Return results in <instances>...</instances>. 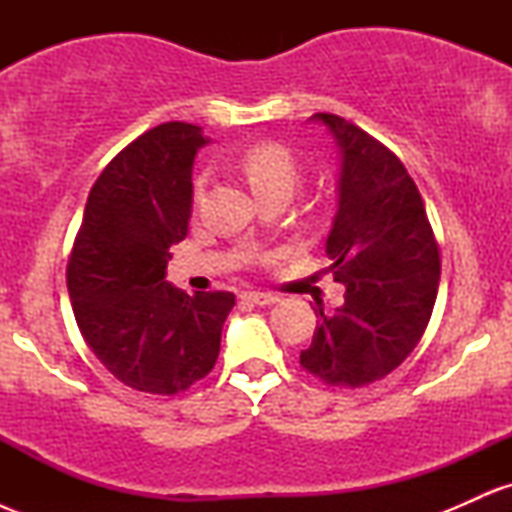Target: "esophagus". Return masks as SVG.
I'll return each mask as SVG.
<instances>
[{"instance_id": "34e87169", "label": "esophagus", "mask_w": 512, "mask_h": 512, "mask_svg": "<svg viewBox=\"0 0 512 512\" xmlns=\"http://www.w3.org/2000/svg\"><path fill=\"white\" fill-rule=\"evenodd\" d=\"M240 298L255 305H274L279 301V296H274V293H264V291H245Z\"/></svg>"}]
</instances>
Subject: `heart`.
<instances>
[{
	"mask_svg": "<svg viewBox=\"0 0 512 512\" xmlns=\"http://www.w3.org/2000/svg\"><path fill=\"white\" fill-rule=\"evenodd\" d=\"M240 170L245 173V178L250 180L255 195L269 190H289L301 180L296 161L289 154V149H284L281 144H255L248 151H243L240 156ZM207 173H202L195 182V197L199 199L204 195V187H207Z\"/></svg>",
	"mask_w": 512,
	"mask_h": 512,
	"instance_id": "1",
	"label": "heart"
}]
</instances>
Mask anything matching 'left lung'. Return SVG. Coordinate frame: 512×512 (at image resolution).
Instances as JSON below:
<instances>
[{"label": "left lung", "instance_id": "obj_1", "mask_svg": "<svg viewBox=\"0 0 512 512\" xmlns=\"http://www.w3.org/2000/svg\"><path fill=\"white\" fill-rule=\"evenodd\" d=\"M339 151L325 252L344 303L322 305L301 366L337 387L385 378L419 344L438 296L440 257L424 199L402 161L344 117L315 113Z\"/></svg>", "mask_w": 512, "mask_h": 512}]
</instances>
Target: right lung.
I'll return each mask as SVG.
<instances>
[{"mask_svg": "<svg viewBox=\"0 0 512 512\" xmlns=\"http://www.w3.org/2000/svg\"><path fill=\"white\" fill-rule=\"evenodd\" d=\"M211 142L166 122L134 139L91 187L67 267L76 325L120 383L175 395L214 368L236 296L175 289L170 248L187 236L192 168Z\"/></svg>", "mask_w": 512, "mask_h": 512, "instance_id": "add662e5", "label": "right lung"}]
</instances>
